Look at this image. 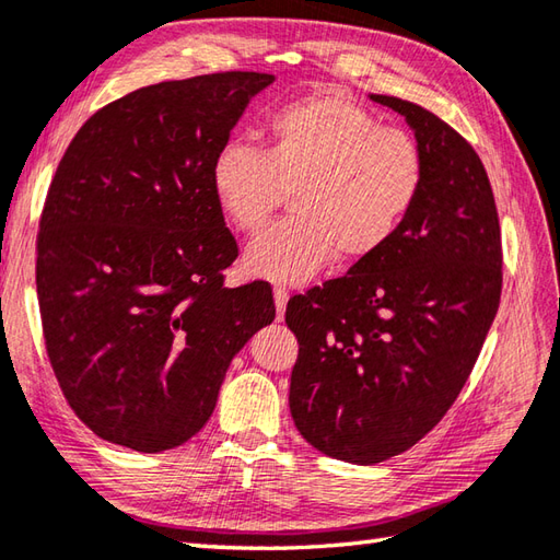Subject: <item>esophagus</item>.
I'll use <instances>...</instances> for the list:
<instances>
[{"instance_id":"esophagus-1","label":"esophagus","mask_w":560,"mask_h":560,"mask_svg":"<svg viewBox=\"0 0 560 560\" xmlns=\"http://www.w3.org/2000/svg\"><path fill=\"white\" fill-rule=\"evenodd\" d=\"M273 303H277V317L281 320L283 311H287V303H289V291L283 287H273Z\"/></svg>"}]
</instances>
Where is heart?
<instances>
[{"label":"heart","mask_w":560,"mask_h":560,"mask_svg":"<svg viewBox=\"0 0 560 560\" xmlns=\"http://www.w3.org/2000/svg\"><path fill=\"white\" fill-rule=\"evenodd\" d=\"M422 182L420 142L337 90L283 104L261 152L230 142L211 167L213 199L240 233H257L289 189L291 215L259 233L245 255L252 277L283 283L305 281L335 255L374 257L396 237Z\"/></svg>","instance_id":"heart-1"}]
</instances>
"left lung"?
Instances as JSON below:
<instances>
[{"mask_svg":"<svg viewBox=\"0 0 560 560\" xmlns=\"http://www.w3.org/2000/svg\"><path fill=\"white\" fill-rule=\"evenodd\" d=\"M371 102L415 130L422 191L386 247L287 308L299 339L291 418L317 452L361 466L402 454L444 418L502 291L498 208L476 150L418 104Z\"/></svg>","mask_w":560,"mask_h":560,"instance_id":"1","label":"left lung"}]
</instances>
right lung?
<instances>
[{"instance_id":"add662e5","label":"right lung","mask_w":560,"mask_h":560,"mask_svg":"<svg viewBox=\"0 0 560 560\" xmlns=\"http://www.w3.org/2000/svg\"><path fill=\"white\" fill-rule=\"evenodd\" d=\"M265 72L142 86L77 130L38 230L43 335L62 396L102 440L158 454L211 418L230 361L277 315L225 289L237 243L211 167Z\"/></svg>"}]
</instances>
